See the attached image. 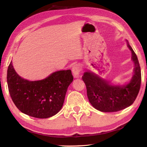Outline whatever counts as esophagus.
Here are the masks:
<instances>
[{
	"label": "esophagus",
	"instance_id": "obj_1",
	"mask_svg": "<svg viewBox=\"0 0 147 147\" xmlns=\"http://www.w3.org/2000/svg\"><path fill=\"white\" fill-rule=\"evenodd\" d=\"M72 70L75 78H77L80 77V71H81L80 66L78 64H75L73 66Z\"/></svg>",
	"mask_w": 147,
	"mask_h": 147
}]
</instances>
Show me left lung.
I'll use <instances>...</instances> for the list:
<instances>
[{"mask_svg": "<svg viewBox=\"0 0 147 147\" xmlns=\"http://www.w3.org/2000/svg\"><path fill=\"white\" fill-rule=\"evenodd\" d=\"M134 63V74L128 84L113 85L90 71L84 72L82 79L86 86L89 101L100 112H114L128 107L133 104L139 92L141 70L137 55L127 41Z\"/></svg>", "mask_w": 147, "mask_h": 147, "instance_id": "obj_1", "label": "left lung"}]
</instances>
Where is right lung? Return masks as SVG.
I'll return each mask as SVG.
<instances>
[{
	"instance_id": "right-lung-1",
	"label": "right lung",
	"mask_w": 147,
	"mask_h": 147,
	"mask_svg": "<svg viewBox=\"0 0 147 147\" xmlns=\"http://www.w3.org/2000/svg\"><path fill=\"white\" fill-rule=\"evenodd\" d=\"M7 79L11 99L21 112L34 118H47L61 109L74 77L71 70H66L53 72L41 80H27L16 72L11 61Z\"/></svg>"
}]
</instances>
